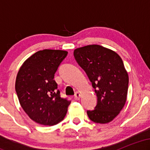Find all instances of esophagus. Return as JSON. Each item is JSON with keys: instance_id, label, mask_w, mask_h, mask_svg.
Here are the masks:
<instances>
[{"instance_id": "34e87169", "label": "esophagus", "mask_w": 150, "mask_h": 150, "mask_svg": "<svg viewBox=\"0 0 150 150\" xmlns=\"http://www.w3.org/2000/svg\"><path fill=\"white\" fill-rule=\"evenodd\" d=\"M74 98H75V99H76V100H79L80 98V93L77 92L75 94V95H74Z\"/></svg>"}]
</instances>
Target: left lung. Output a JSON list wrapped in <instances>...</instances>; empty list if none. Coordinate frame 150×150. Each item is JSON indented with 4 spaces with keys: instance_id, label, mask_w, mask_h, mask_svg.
<instances>
[{
    "instance_id": "obj_1",
    "label": "left lung",
    "mask_w": 150,
    "mask_h": 150,
    "mask_svg": "<svg viewBox=\"0 0 150 150\" xmlns=\"http://www.w3.org/2000/svg\"><path fill=\"white\" fill-rule=\"evenodd\" d=\"M73 54L97 97L94 109L87 111L89 119L99 123L111 122L124 106L128 94V75L121 58L99 45L78 48Z\"/></svg>"
}]
</instances>
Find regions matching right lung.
I'll use <instances>...</instances> for the list:
<instances>
[{
  "mask_svg": "<svg viewBox=\"0 0 150 150\" xmlns=\"http://www.w3.org/2000/svg\"><path fill=\"white\" fill-rule=\"evenodd\" d=\"M68 55L61 50L44 49L26 60L17 75L15 90L22 108L36 123L53 125L61 122L70 101L61 97L53 79Z\"/></svg>",
  "mask_w": 150,
  "mask_h": 150,
  "instance_id": "obj_1",
  "label": "right lung"
}]
</instances>
